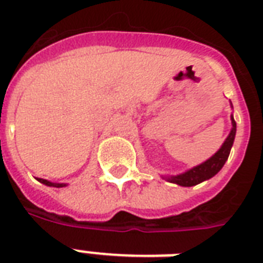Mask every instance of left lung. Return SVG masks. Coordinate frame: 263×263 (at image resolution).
I'll use <instances>...</instances> for the list:
<instances>
[{
	"label": "left lung",
	"mask_w": 263,
	"mask_h": 263,
	"mask_svg": "<svg viewBox=\"0 0 263 263\" xmlns=\"http://www.w3.org/2000/svg\"><path fill=\"white\" fill-rule=\"evenodd\" d=\"M235 134H236V123H235V120L232 117V131H231L229 136L224 142V144L221 146L220 150L210 160H208L203 164L198 165L195 168L190 169L188 172L183 173V175L171 176V177H166V179L171 183L179 184V185H183V187H192V185H196V184L202 183L204 180L210 179L214 175H217L221 171V168L224 166L225 161L228 160L231 147H232L233 140H235Z\"/></svg>",
	"instance_id": "obj_1"
}]
</instances>
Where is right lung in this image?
I'll list each match as a JSON object with an SVG mask.
<instances>
[{"label": "right lung", "mask_w": 263, "mask_h": 263, "mask_svg": "<svg viewBox=\"0 0 263 263\" xmlns=\"http://www.w3.org/2000/svg\"><path fill=\"white\" fill-rule=\"evenodd\" d=\"M39 181H41V183H43V184H46V185H50V187H57V188H60V187H64V185H65V184H59V183H50V181H47V180H45V179H38Z\"/></svg>", "instance_id": "1"}]
</instances>
